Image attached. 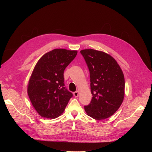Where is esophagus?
<instances>
[{
  "mask_svg": "<svg viewBox=\"0 0 152 152\" xmlns=\"http://www.w3.org/2000/svg\"><path fill=\"white\" fill-rule=\"evenodd\" d=\"M73 95H74V96H75V97H78V95H79V92H78V91H76V92H75L73 93Z\"/></svg>",
  "mask_w": 152,
  "mask_h": 152,
  "instance_id": "34e87169",
  "label": "esophagus"
}]
</instances>
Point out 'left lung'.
<instances>
[{
	"mask_svg": "<svg viewBox=\"0 0 152 152\" xmlns=\"http://www.w3.org/2000/svg\"><path fill=\"white\" fill-rule=\"evenodd\" d=\"M90 72V104L84 106L87 115L101 120L112 116L124 97V76L115 59L104 52L94 49L80 51Z\"/></svg>",
	"mask_w": 152,
	"mask_h": 152,
	"instance_id": "obj_1",
	"label": "left lung"
}]
</instances>
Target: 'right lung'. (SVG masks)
Returning <instances> with one entry per match:
<instances>
[{"instance_id":"1","label":"right lung","mask_w":152,"mask_h":152,"mask_svg":"<svg viewBox=\"0 0 152 152\" xmlns=\"http://www.w3.org/2000/svg\"><path fill=\"white\" fill-rule=\"evenodd\" d=\"M77 53V50L56 49L45 53L36 63L27 91L32 105L42 117L60 116L73 97L65 87L63 73Z\"/></svg>"}]
</instances>
